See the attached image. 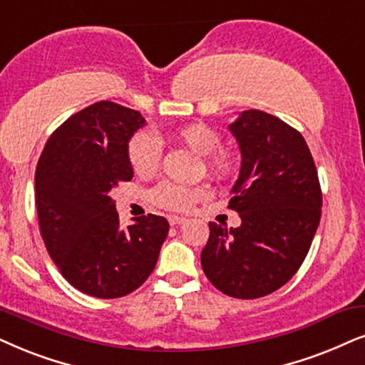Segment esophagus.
<instances>
[{"label": "esophagus", "mask_w": 365, "mask_h": 365, "mask_svg": "<svg viewBox=\"0 0 365 365\" xmlns=\"http://www.w3.org/2000/svg\"><path fill=\"white\" fill-rule=\"evenodd\" d=\"M185 217H178V215H170L168 217V222H170V225H180V224H183L185 222Z\"/></svg>", "instance_id": "esophagus-1"}]
</instances>
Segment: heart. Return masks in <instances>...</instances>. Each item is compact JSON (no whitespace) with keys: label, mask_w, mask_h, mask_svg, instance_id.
<instances>
[{"label":"heart","mask_w":365,"mask_h":365,"mask_svg":"<svg viewBox=\"0 0 365 365\" xmlns=\"http://www.w3.org/2000/svg\"><path fill=\"white\" fill-rule=\"evenodd\" d=\"M170 138L193 153L205 158L212 177L225 180L236 172V158L222 150V135L207 124H188L170 133ZM128 160L131 168L141 177H151L161 165V143L150 133H136L128 143ZM205 197V190L175 183H161L151 192L156 205L168 210L185 212Z\"/></svg>","instance_id":"obj_1"}]
</instances>
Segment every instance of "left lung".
Returning <instances> with one entry per match:
<instances>
[{"label": "left lung", "instance_id": "8db88e82", "mask_svg": "<svg viewBox=\"0 0 365 365\" xmlns=\"http://www.w3.org/2000/svg\"><path fill=\"white\" fill-rule=\"evenodd\" d=\"M230 133L241 148V172L229 209L239 227L209 222L202 269L232 298L266 297L303 264L322 215V188L305 138L273 114L242 110Z\"/></svg>", "mask_w": 365, "mask_h": 365}]
</instances>
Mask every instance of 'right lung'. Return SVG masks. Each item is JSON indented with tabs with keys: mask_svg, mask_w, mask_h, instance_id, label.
<instances>
[{
	"mask_svg": "<svg viewBox=\"0 0 365 365\" xmlns=\"http://www.w3.org/2000/svg\"><path fill=\"white\" fill-rule=\"evenodd\" d=\"M140 110L101 101L52 133L35 172L40 234L63 278L96 298L126 297L148 279L168 220L143 215L119 227L110 198L133 178L128 143L145 126Z\"/></svg>",
	"mask_w": 365,
	"mask_h": 365,
	"instance_id": "obj_1",
	"label": "right lung"
}]
</instances>
